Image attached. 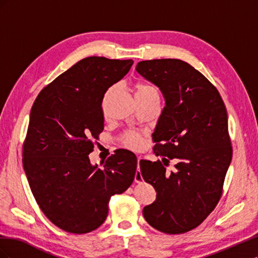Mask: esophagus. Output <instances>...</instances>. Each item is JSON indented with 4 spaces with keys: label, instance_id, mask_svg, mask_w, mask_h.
<instances>
[{
    "label": "esophagus",
    "instance_id": "34e87169",
    "mask_svg": "<svg viewBox=\"0 0 258 258\" xmlns=\"http://www.w3.org/2000/svg\"><path fill=\"white\" fill-rule=\"evenodd\" d=\"M140 160H141V158H138V165H139ZM135 181H136L137 183H141V182H143V177H142V174H141V171H140V170H138L137 172H136V175H135Z\"/></svg>",
    "mask_w": 258,
    "mask_h": 258
}]
</instances>
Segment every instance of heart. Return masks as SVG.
I'll use <instances>...</instances> for the list:
<instances>
[{
    "label": "heart",
    "instance_id": "b5f03b06",
    "mask_svg": "<svg viewBox=\"0 0 258 258\" xmlns=\"http://www.w3.org/2000/svg\"><path fill=\"white\" fill-rule=\"evenodd\" d=\"M135 98L136 100L140 99H159V92L157 88L153 85L150 84H145V83H137L135 85ZM115 89V86H111L110 88H107L106 91L104 92L103 98H102V102H101V106H102V112L105 114L106 110V104L108 98H110V95L112 91ZM121 144L123 146H126L130 150H140L143 145V138L142 136L138 134V132L135 131H128L124 132V134L120 138Z\"/></svg>",
    "mask_w": 258,
    "mask_h": 258
}]
</instances>
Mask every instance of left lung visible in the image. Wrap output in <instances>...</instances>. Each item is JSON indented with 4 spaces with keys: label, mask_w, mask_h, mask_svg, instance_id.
Segmentation results:
<instances>
[{
    "label": "left lung",
    "mask_w": 258,
    "mask_h": 258,
    "mask_svg": "<svg viewBox=\"0 0 258 258\" xmlns=\"http://www.w3.org/2000/svg\"><path fill=\"white\" fill-rule=\"evenodd\" d=\"M136 69L166 101L153 151L177 162L169 173L160 160L140 161L144 181L157 191L143 215L161 232L185 233L198 227L222 197L232 157L227 111L215 86L185 61L145 60Z\"/></svg>",
    "instance_id": "1"
}]
</instances>
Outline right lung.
Segmentation results:
<instances>
[{"label": "right lung", "mask_w": 258, "mask_h": 258, "mask_svg": "<svg viewBox=\"0 0 258 258\" xmlns=\"http://www.w3.org/2000/svg\"><path fill=\"white\" fill-rule=\"evenodd\" d=\"M134 61L88 57L60 74L38 93L22 145L31 191L48 220L71 233L100 227L108 202L135 181L136 155L117 150L102 168L89 154L104 129L102 98Z\"/></svg>", "instance_id": "obj_1"}]
</instances>
